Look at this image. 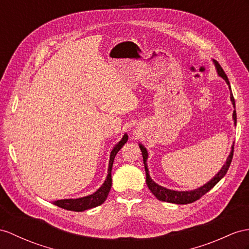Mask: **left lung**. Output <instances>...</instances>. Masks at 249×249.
I'll return each mask as SVG.
<instances>
[{
	"label": "left lung",
	"instance_id": "obj_1",
	"mask_svg": "<svg viewBox=\"0 0 249 249\" xmlns=\"http://www.w3.org/2000/svg\"><path fill=\"white\" fill-rule=\"evenodd\" d=\"M213 64L215 66V70L217 75L220 77H222L225 82L227 83V86L230 89V100L232 102V106L234 107V111L232 113V119H233V123L234 125H236V113H235V104H234V98H233V95L231 93V88H230V83L228 81V78L225 74V71H223V69L221 68V65L217 63L215 60H213ZM234 143V142H233ZM139 144V148L142 150V160H143V165H144V170H145V181H147V185L148 188L150 189V191L153 193L155 196V197L157 199H160V201L162 202H168V203H172V204H178V205H185V204H190L196 202V199L201 198L205 193H207L209 190H211L212 188H213L219 181L225 177V174L227 173L228 169L230 163H231L232 160V156H233V144L231 145V151H230V153L227 157L226 162L224 163L223 167L221 168V170L217 172L213 178H212L209 181H207L205 185L201 186L196 188V189H193V190H188V191H178V190H171V189H168V188L162 187L159 184H156L155 181L150 178V173H149V169H148V165H147V160H148V151L147 149L144 148V145L142 143H138Z\"/></svg>",
	"mask_w": 249,
	"mask_h": 249
}]
</instances>
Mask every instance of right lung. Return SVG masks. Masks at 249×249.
<instances>
[{
    "label": "right lung",
    "instance_id": "right-lung-1",
    "mask_svg": "<svg viewBox=\"0 0 249 249\" xmlns=\"http://www.w3.org/2000/svg\"><path fill=\"white\" fill-rule=\"evenodd\" d=\"M126 142H128V134L125 133V134L123 136V138H121L120 141L114 145V148L112 149L111 154H110V160H108L107 178L99 189H97V191L87 196L78 197V198L58 199V201L53 202V204L58 206L60 208L71 210V211H84L104 204L112 187V167H113L114 159L118 153V151L124 147V144Z\"/></svg>",
    "mask_w": 249,
    "mask_h": 249
}]
</instances>
